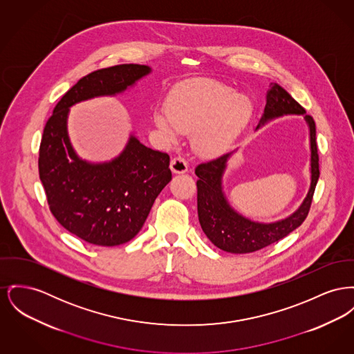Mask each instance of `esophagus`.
Wrapping results in <instances>:
<instances>
[{
  "mask_svg": "<svg viewBox=\"0 0 354 354\" xmlns=\"http://www.w3.org/2000/svg\"><path fill=\"white\" fill-rule=\"evenodd\" d=\"M171 169L174 174H185L188 171V163L182 156H176L171 160Z\"/></svg>",
  "mask_w": 354,
  "mask_h": 354,
  "instance_id": "obj_1",
  "label": "esophagus"
}]
</instances>
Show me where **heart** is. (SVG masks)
<instances>
[{"instance_id": "heart-1", "label": "heart", "mask_w": 354, "mask_h": 354, "mask_svg": "<svg viewBox=\"0 0 354 354\" xmlns=\"http://www.w3.org/2000/svg\"><path fill=\"white\" fill-rule=\"evenodd\" d=\"M252 115L248 96L226 84L194 79L178 84L166 102V115L155 113V124L168 140L176 132L192 133L194 149L202 156H219L229 148Z\"/></svg>"}]
</instances>
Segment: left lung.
<instances>
[{"label":"left lung","mask_w":354,"mask_h":354,"mask_svg":"<svg viewBox=\"0 0 354 354\" xmlns=\"http://www.w3.org/2000/svg\"><path fill=\"white\" fill-rule=\"evenodd\" d=\"M283 115H304L310 129V188L302 205L286 219L274 223H258L238 214L231 207L222 188V176L226 169L230 153L202 163L195 168L199 178L198 188V216L202 230L208 239L221 250L232 254H248L263 249L289 235L306 219L312 206L313 195L319 178L318 149L315 142V123L310 115L298 104L278 84H271L268 92L263 116L257 128L271 119Z\"/></svg>","instance_id":"8db88e82"}]
</instances>
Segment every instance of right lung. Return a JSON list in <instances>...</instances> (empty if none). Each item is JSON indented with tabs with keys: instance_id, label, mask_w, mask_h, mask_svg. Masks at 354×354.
Here are the masks:
<instances>
[{
	"instance_id": "obj_1",
	"label": "right lung",
	"mask_w": 354,
	"mask_h": 354,
	"mask_svg": "<svg viewBox=\"0 0 354 354\" xmlns=\"http://www.w3.org/2000/svg\"><path fill=\"white\" fill-rule=\"evenodd\" d=\"M149 72L147 65L122 64L84 76L56 104L44 128L39 174L49 209L64 229L88 243L118 246L131 241L172 174L166 152L143 146L133 135L111 162L80 159L68 138L69 106L122 93Z\"/></svg>"
}]
</instances>
